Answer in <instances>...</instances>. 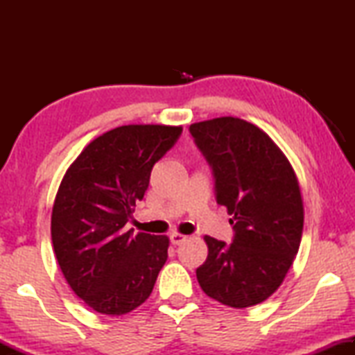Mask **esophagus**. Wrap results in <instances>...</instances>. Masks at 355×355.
<instances>
[{"label":"esophagus","instance_id":"obj_1","mask_svg":"<svg viewBox=\"0 0 355 355\" xmlns=\"http://www.w3.org/2000/svg\"><path fill=\"white\" fill-rule=\"evenodd\" d=\"M186 239H188V236L182 235V233H178V232H173V233H171V243H172L173 245L182 244V243H184V241H186Z\"/></svg>","mask_w":355,"mask_h":355}]
</instances>
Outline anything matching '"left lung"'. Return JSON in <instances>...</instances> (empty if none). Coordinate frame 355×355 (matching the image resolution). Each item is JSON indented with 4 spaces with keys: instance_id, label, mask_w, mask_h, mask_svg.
Masks as SVG:
<instances>
[{
    "instance_id": "1",
    "label": "left lung",
    "mask_w": 355,
    "mask_h": 355,
    "mask_svg": "<svg viewBox=\"0 0 355 355\" xmlns=\"http://www.w3.org/2000/svg\"><path fill=\"white\" fill-rule=\"evenodd\" d=\"M189 131L235 230L230 245L203 238L208 257L197 280L220 304L252 307L282 285L299 250L304 205L296 173L271 137L243 119L205 120Z\"/></svg>"
}]
</instances>
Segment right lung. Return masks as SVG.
Returning a JSON list of instances; mask_svg holds the SVG:
<instances>
[{"instance_id":"1","label":"right lung","mask_w":355,"mask_h":355,"mask_svg":"<svg viewBox=\"0 0 355 355\" xmlns=\"http://www.w3.org/2000/svg\"><path fill=\"white\" fill-rule=\"evenodd\" d=\"M182 127L123 125L83 150L59 184L51 213L56 260L71 290L101 315L146 302L167 260L169 238L125 230L156 161Z\"/></svg>"}]
</instances>
